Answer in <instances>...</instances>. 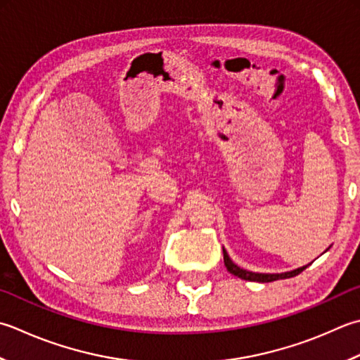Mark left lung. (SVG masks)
Masks as SVG:
<instances>
[{
	"label": "left lung",
	"instance_id": "left-lung-1",
	"mask_svg": "<svg viewBox=\"0 0 360 360\" xmlns=\"http://www.w3.org/2000/svg\"><path fill=\"white\" fill-rule=\"evenodd\" d=\"M223 259H224V265H226V269L231 274H234V276L245 279V281H256V283H271V281H278V279H287V278H293L300 274L302 270L306 269V266H301V269H297L293 271H287V273H278V274H264V273H252L248 270H243L240 266H237L232 260L229 259L226 250L223 248Z\"/></svg>",
	"mask_w": 360,
	"mask_h": 360
}]
</instances>
